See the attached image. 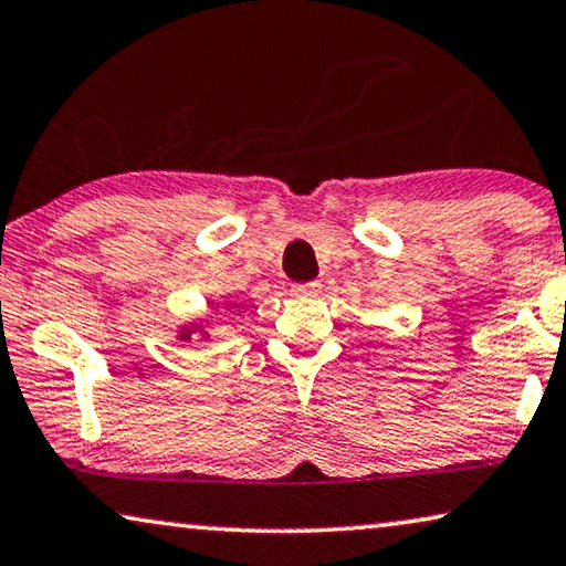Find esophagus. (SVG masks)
<instances>
[{
	"label": "esophagus",
	"instance_id": "esophagus-1",
	"mask_svg": "<svg viewBox=\"0 0 566 566\" xmlns=\"http://www.w3.org/2000/svg\"><path fill=\"white\" fill-rule=\"evenodd\" d=\"M292 290L297 294H317V292H323V284L321 282H302V284H294Z\"/></svg>",
	"mask_w": 566,
	"mask_h": 566
}]
</instances>
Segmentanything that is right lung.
<instances>
[{"label": "right lung", "mask_w": 566, "mask_h": 566, "mask_svg": "<svg viewBox=\"0 0 566 566\" xmlns=\"http://www.w3.org/2000/svg\"><path fill=\"white\" fill-rule=\"evenodd\" d=\"M185 336H189V331H187V333H185Z\"/></svg>", "instance_id": "1"}]
</instances>
